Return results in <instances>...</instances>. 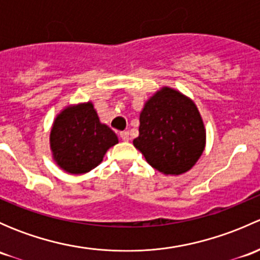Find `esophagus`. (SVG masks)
Returning a JSON list of instances; mask_svg holds the SVG:
<instances>
[{"label": "esophagus", "instance_id": "obj_1", "mask_svg": "<svg viewBox=\"0 0 260 260\" xmlns=\"http://www.w3.org/2000/svg\"><path fill=\"white\" fill-rule=\"evenodd\" d=\"M119 136L124 142H128V141H129V132H128V131H123V132L119 133Z\"/></svg>", "mask_w": 260, "mask_h": 260}]
</instances>
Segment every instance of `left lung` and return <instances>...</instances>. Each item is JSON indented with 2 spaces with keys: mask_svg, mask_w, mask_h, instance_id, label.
Masks as SVG:
<instances>
[{
  "mask_svg": "<svg viewBox=\"0 0 260 260\" xmlns=\"http://www.w3.org/2000/svg\"><path fill=\"white\" fill-rule=\"evenodd\" d=\"M205 142L198 107L169 86L146 102L140 114V136L133 140L146 161L165 175L187 172L203 154Z\"/></svg>",
  "mask_w": 260,
  "mask_h": 260,
  "instance_id": "1",
  "label": "left lung"
}]
</instances>
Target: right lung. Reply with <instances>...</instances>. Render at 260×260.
<instances>
[{
    "mask_svg": "<svg viewBox=\"0 0 260 260\" xmlns=\"http://www.w3.org/2000/svg\"><path fill=\"white\" fill-rule=\"evenodd\" d=\"M117 135L101 123L91 102L69 106L56 115L50 132V148L60 169L80 175L98 166Z\"/></svg>",
    "mask_w": 260,
    "mask_h": 260,
    "instance_id": "1",
    "label": "right lung"
}]
</instances>
